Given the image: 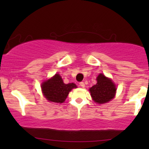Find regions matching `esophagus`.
<instances>
[{
    "mask_svg": "<svg viewBox=\"0 0 149 149\" xmlns=\"http://www.w3.org/2000/svg\"><path fill=\"white\" fill-rule=\"evenodd\" d=\"M79 84H80V86H81L82 88H85V83H83V82H80Z\"/></svg>",
    "mask_w": 149,
    "mask_h": 149,
    "instance_id": "obj_1",
    "label": "esophagus"
}]
</instances>
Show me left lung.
<instances>
[{"label":"left lung","instance_id":"left-lung-1","mask_svg":"<svg viewBox=\"0 0 149 149\" xmlns=\"http://www.w3.org/2000/svg\"><path fill=\"white\" fill-rule=\"evenodd\" d=\"M97 84L89 89L92 100L97 104H104L114 98L116 87L111 79L100 73L97 78Z\"/></svg>","mask_w":149,"mask_h":149}]
</instances>
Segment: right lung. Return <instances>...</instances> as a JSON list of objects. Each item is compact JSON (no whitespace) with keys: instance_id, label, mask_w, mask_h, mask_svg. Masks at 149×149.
Instances as JSON below:
<instances>
[{"instance_id":"1","label":"right lung","mask_w":149,"mask_h":149,"mask_svg":"<svg viewBox=\"0 0 149 149\" xmlns=\"http://www.w3.org/2000/svg\"><path fill=\"white\" fill-rule=\"evenodd\" d=\"M76 88V85L73 83L65 84L58 73L41 84L42 94L47 100L59 104L63 103L69 95V92Z\"/></svg>"}]
</instances>
